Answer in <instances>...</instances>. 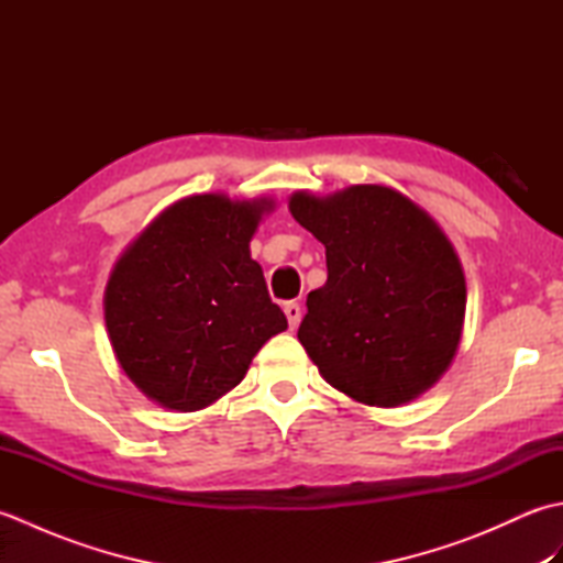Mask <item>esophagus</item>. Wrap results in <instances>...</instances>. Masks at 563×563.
I'll return each instance as SVG.
<instances>
[{
  "mask_svg": "<svg viewBox=\"0 0 563 563\" xmlns=\"http://www.w3.org/2000/svg\"><path fill=\"white\" fill-rule=\"evenodd\" d=\"M285 317H288V324H290V331H295L297 327H300V319H302V309L297 302H288L283 307Z\"/></svg>",
  "mask_w": 563,
  "mask_h": 563,
  "instance_id": "esophagus-1",
  "label": "esophagus"
}]
</instances>
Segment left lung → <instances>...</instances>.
I'll use <instances>...</instances> for the list:
<instances>
[{
    "label": "left lung",
    "instance_id": "left-lung-1",
    "mask_svg": "<svg viewBox=\"0 0 563 563\" xmlns=\"http://www.w3.org/2000/svg\"><path fill=\"white\" fill-rule=\"evenodd\" d=\"M288 208L327 249L329 278L307 295L297 331L333 389L394 409L448 373L464 327L466 283L442 227L397 188L295 190Z\"/></svg>",
    "mask_w": 563,
    "mask_h": 563
}]
</instances>
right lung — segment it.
<instances>
[{
  "label": "right lung",
  "mask_w": 563,
  "mask_h": 563,
  "mask_svg": "<svg viewBox=\"0 0 563 563\" xmlns=\"http://www.w3.org/2000/svg\"><path fill=\"white\" fill-rule=\"evenodd\" d=\"M273 208L271 198H181L115 261L106 331L118 365L150 401L181 413L206 409L288 329L249 249Z\"/></svg>",
  "instance_id": "1"
}]
</instances>
